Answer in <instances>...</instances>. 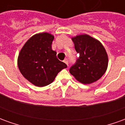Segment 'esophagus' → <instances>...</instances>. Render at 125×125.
Segmentation results:
<instances>
[{"label": "esophagus", "mask_w": 125, "mask_h": 125, "mask_svg": "<svg viewBox=\"0 0 125 125\" xmlns=\"http://www.w3.org/2000/svg\"><path fill=\"white\" fill-rule=\"evenodd\" d=\"M63 62L65 63V64H66V65L68 66V59H65V60H64V61H63Z\"/></svg>", "instance_id": "esophagus-1"}]
</instances>
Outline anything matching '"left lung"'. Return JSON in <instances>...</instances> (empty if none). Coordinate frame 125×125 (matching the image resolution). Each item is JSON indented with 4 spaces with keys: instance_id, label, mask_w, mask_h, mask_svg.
Segmentation results:
<instances>
[{
    "instance_id": "obj_1",
    "label": "left lung",
    "mask_w": 125,
    "mask_h": 125,
    "mask_svg": "<svg viewBox=\"0 0 125 125\" xmlns=\"http://www.w3.org/2000/svg\"><path fill=\"white\" fill-rule=\"evenodd\" d=\"M80 57L70 69V72L80 82L92 84L102 77L107 70V53L98 40L88 35L72 38Z\"/></svg>"
}]
</instances>
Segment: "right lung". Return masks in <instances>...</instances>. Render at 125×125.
Returning <instances> with one entry per match:
<instances>
[{
  "mask_svg": "<svg viewBox=\"0 0 125 125\" xmlns=\"http://www.w3.org/2000/svg\"><path fill=\"white\" fill-rule=\"evenodd\" d=\"M54 36L40 33L32 36L21 49L17 64L21 73L31 84L43 87L52 83L57 73L67 68L52 50Z\"/></svg>",
  "mask_w": 125,
  "mask_h": 125,
  "instance_id": "obj_1",
  "label": "right lung"
}]
</instances>
